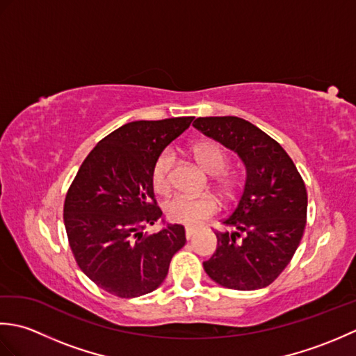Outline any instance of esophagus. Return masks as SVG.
<instances>
[{"mask_svg": "<svg viewBox=\"0 0 356 356\" xmlns=\"http://www.w3.org/2000/svg\"><path fill=\"white\" fill-rule=\"evenodd\" d=\"M195 232H197V228H193V226H186V228H185V236H186L188 240H190Z\"/></svg>", "mask_w": 356, "mask_h": 356, "instance_id": "esophagus-1", "label": "esophagus"}]
</instances>
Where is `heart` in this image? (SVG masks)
<instances>
[{"label":"heart","instance_id":"obj_1","mask_svg":"<svg viewBox=\"0 0 356 356\" xmlns=\"http://www.w3.org/2000/svg\"><path fill=\"white\" fill-rule=\"evenodd\" d=\"M195 161L211 176H214V186L223 199L231 200L236 197L238 180L234 174L226 171L229 156L220 143L203 140L193 147ZM176 166V153L171 148H165L154 159L151 166V184L159 194H168L172 184V171ZM217 202L211 195L203 197H190V195H174L165 203V216L172 223L186 226H197L208 220L217 213Z\"/></svg>","mask_w":356,"mask_h":356}]
</instances>
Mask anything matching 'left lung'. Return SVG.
<instances>
[{"label":"left lung","mask_w":356,"mask_h":356,"mask_svg":"<svg viewBox=\"0 0 356 356\" xmlns=\"http://www.w3.org/2000/svg\"><path fill=\"white\" fill-rule=\"evenodd\" d=\"M193 125L236 151L248 172L238 205L223 218L231 231H214L217 249L203 268L229 289L266 287L289 264L303 237L307 218L303 177L283 147L245 119L197 118Z\"/></svg>","instance_id":"obj_1"}]
</instances>
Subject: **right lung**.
I'll return each mask as SVG.
<instances>
[{
	"instance_id": "add662e5",
	"label": "right lung",
	"mask_w": 356,
	"mask_h": 356,
	"mask_svg": "<svg viewBox=\"0 0 356 356\" xmlns=\"http://www.w3.org/2000/svg\"><path fill=\"white\" fill-rule=\"evenodd\" d=\"M193 119L125 124L90 151L74 176L64 202L67 237L81 270L105 292L119 298L153 292L185 245L182 225L140 231L162 217L151 184L154 159Z\"/></svg>"
}]
</instances>
